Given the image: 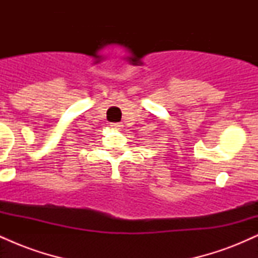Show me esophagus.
I'll return each mask as SVG.
<instances>
[{"label":"esophagus","mask_w":258,"mask_h":258,"mask_svg":"<svg viewBox=\"0 0 258 258\" xmlns=\"http://www.w3.org/2000/svg\"><path fill=\"white\" fill-rule=\"evenodd\" d=\"M110 126H111L112 130H121V128H122V125H121V123H119V122L111 123Z\"/></svg>","instance_id":"obj_1"}]
</instances>
